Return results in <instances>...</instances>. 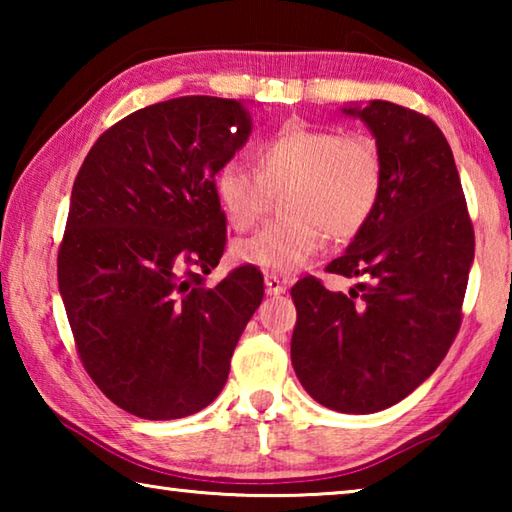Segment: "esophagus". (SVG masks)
Returning a JSON list of instances; mask_svg holds the SVG:
<instances>
[{
  "instance_id": "esophagus-1",
  "label": "esophagus",
  "mask_w": 512,
  "mask_h": 512,
  "mask_svg": "<svg viewBox=\"0 0 512 512\" xmlns=\"http://www.w3.org/2000/svg\"><path fill=\"white\" fill-rule=\"evenodd\" d=\"M264 284H266L268 296H280V293L287 291V284H284L277 275H266Z\"/></svg>"
}]
</instances>
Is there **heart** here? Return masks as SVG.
<instances>
[{
  "label": "heart",
  "instance_id": "b5f03b06",
  "mask_svg": "<svg viewBox=\"0 0 512 512\" xmlns=\"http://www.w3.org/2000/svg\"><path fill=\"white\" fill-rule=\"evenodd\" d=\"M257 171L223 162L214 194L230 225L246 232L264 219L273 194H282L284 219L239 241V262L271 273H296L323 248L325 235L345 244L366 230L384 192V155L359 131L307 124L282 126L255 151Z\"/></svg>",
  "mask_w": 512,
  "mask_h": 512
}]
</instances>
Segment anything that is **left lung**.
I'll return each instance as SVG.
<instances>
[{"label":"left lung","mask_w":512,"mask_h":512,"mask_svg":"<svg viewBox=\"0 0 512 512\" xmlns=\"http://www.w3.org/2000/svg\"><path fill=\"white\" fill-rule=\"evenodd\" d=\"M384 155V192L348 253L325 271L357 277L334 293L314 275L291 287V363L318 404L375 413L413 393L452 348L474 259V228L452 149L433 121L391 101L345 108Z\"/></svg>","instance_id":"8db88e82"}]
</instances>
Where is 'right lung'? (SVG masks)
<instances>
[{"instance_id":"obj_1","label":"right lung","mask_w":512,"mask_h":512,"mask_svg":"<svg viewBox=\"0 0 512 512\" xmlns=\"http://www.w3.org/2000/svg\"><path fill=\"white\" fill-rule=\"evenodd\" d=\"M250 133L241 101H160L101 133L76 173L60 296L85 372L137 418L176 420L212 404L264 298L250 264L203 284L228 239L214 173Z\"/></svg>"}]
</instances>
